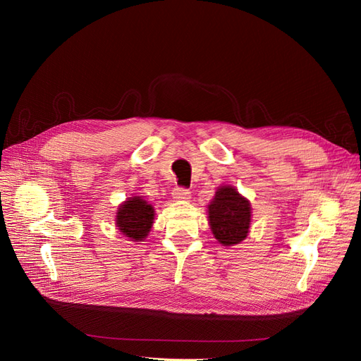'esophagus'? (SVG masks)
Segmentation results:
<instances>
[{
  "label": "esophagus",
  "instance_id": "1",
  "mask_svg": "<svg viewBox=\"0 0 361 361\" xmlns=\"http://www.w3.org/2000/svg\"><path fill=\"white\" fill-rule=\"evenodd\" d=\"M173 197L179 202H187L191 199V192L185 188H174Z\"/></svg>",
  "mask_w": 361,
  "mask_h": 361
}]
</instances>
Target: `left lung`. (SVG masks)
Masks as SVG:
<instances>
[{
  "label": "left lung",
  "instance_id": "obj_1",
  "mask_svg": "<svg viewBox=\"0 0 361 361\" xmlns=\"http://www.w3.org/2000/svg\"><path fill=\"white\" fill-rule=\"evenodd\" d=\"M207 218L211 231L224 247L239 244L247 238L251 207L250 202L243 197L233 187H220L215 197L207 204Z\"/></svg>",
  "mask_w": 361,
  "mask_h": 361
}]
</instances>
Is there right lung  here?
<instances>
[{
	"label": "right lung",
	"mask_w": 361,
	"mask_h": 361,
	"mask_svg": "<svg viewBox=\"0 0 361 361\" xmlns=\"http://www.w3.org/2000/svg\"><path fill=\"white\" fill-rule=\"evenodd\" d=\"M155 209L143 200L140 195L129 197L125 203L118 206L116 212V224L118 231L130 241L141 243L149 235L152 224H154Z\"/></svg>",
	"instance_id": "1"
}]
</instances>
